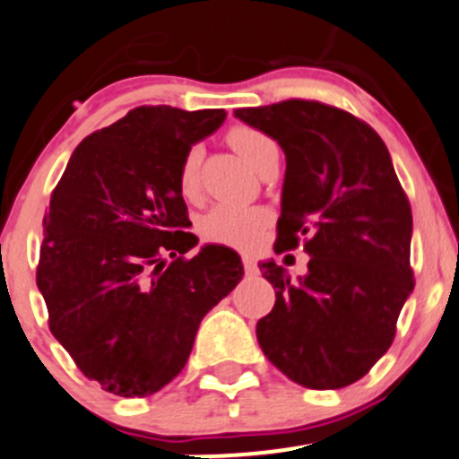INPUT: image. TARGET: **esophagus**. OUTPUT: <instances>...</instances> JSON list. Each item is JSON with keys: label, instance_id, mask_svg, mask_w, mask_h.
Listing matches in <instances>:
<instances>
[{"label": "esophagus", "instance_id": "obj_1", "mask_svg": "<svg viewBox=\"0 0 459 459\" xmlns=\"http://www.w3.org/2000/svg\"><path fill=\"white\" fill-rule=\"evenodd\" d=\"M243 265H245V272H247V274H258L256 261H254V256H249V254H245L243 256Z\"/></svg>", "mask_w": 459, "mask_h": 459}]
</instances>
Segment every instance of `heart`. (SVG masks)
Segmentation results:
<instances>
[{"mask_svg": "<svg viewBox=\"0 0 459 459\" xmlns=\"http://www.w3.org/2000/svg\"><path fill=\"white\" fill-rule=\"evenodd\" d=\"M230 144L240 153L247 165H252L254 169L258 167V162L263 160L267 152L276 149L274 140L270 138L263 131L254 129V126L238 125L230 131L228 135ZM198 165H201V149L192 147L183 156L178 169V185L180 192L185 196H192L196 192L198 185ZM267 216L265 210L261 207H238V205H219L210 212V214L203 216L201 221V231L207 240L212 243H223L230 247H252L258 243L263 230H265Z\"/></svg>", "mask_w": 459, "mask_h": 459, "instance_id": "heart-1", "label": "heart"}]
</instances>
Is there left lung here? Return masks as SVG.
<instances>
[{
    "instance_id": "1",
    "label": "left lung",
    "mask_w": 459,
    "mask_h": 459,
    "mask_svg": "<svg viewBox=\"0 0 459 459\" xmlns=\"http://www.w3.org/2000/svg\"><path fill=\"white\" fill-rule=\"evenodd\" d=\"M285 153L274 252L306 236L307 274L258 263L276 292L256 324L267 359L315 390L355 384L384 357L415 281L412 214L377 131L330 104L285 100L236 108Z\"/></svg>"
}]
</instances>
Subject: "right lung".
<instances>
[{
	"label": "right lung",
	"mask_w": 459,
	"mask_h": 459,
	"mask_svg": "<svg viewBox=\"0 0 459 459\" xmlns=\"http://www.w3.org/2000/svg\"><path fill=\"white\" fill-rule=\"evenodd\" d=\"M225 108H131L75 147L44 216L38 288L48 328L84 377L120 397H149L189 359L203 316L243 279L225 245L185 254L178 169L225 122ZM165 255L175 261L166 265Z\"/></svg>",
	"instance_id": "obj_1"
}]
</instances>
